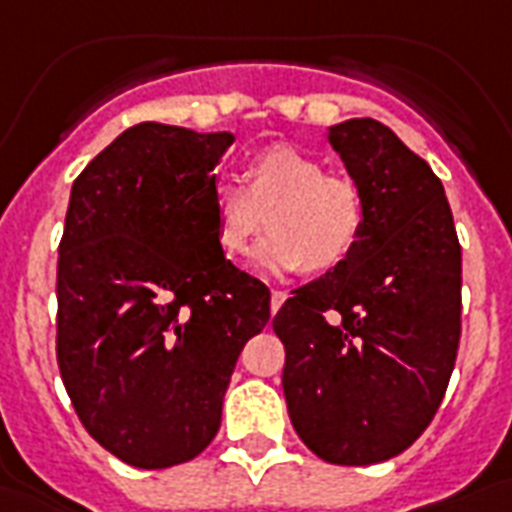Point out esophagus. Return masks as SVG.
<instances>
[{
	"label": "esophagus",
	"instance_id": "34e87169",
	"mask_svg": "<svg viewBox=\"0 0 512 512\" xmlns=\"http://www.w3.org/2000/svg\"><path fill=\"white\" fill-rule=\"evenodd\" d=\"M287 300V292L284 290H271V311L276 314L279 308H282V303Z\"/></svg>",
	"mask_w": 512,
	"mask_h": 512
}]
</instances>
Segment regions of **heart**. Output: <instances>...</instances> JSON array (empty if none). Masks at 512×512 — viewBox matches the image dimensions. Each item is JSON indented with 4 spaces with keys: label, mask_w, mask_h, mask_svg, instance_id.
<instances>
[{
    "label": "heart",
    "mask_w": 512,
    "mask_h": 512,
    "mask_svg": "<svg viewBox=\"0 0 512 512\" xmlns=\"http://www.w3.org/2000/svg\"><path fill=\"white\" fill-rule=\"evenodd\" d=\"M247 187L214 177L212 209L217 244L225 257H244L268 222L271 236L257 249L268 271H327L354 252L365 228L360 187L303 150L279 144L255 155Z\"/></svg>",
    "instance_id": "heart-1"
}]
</instances>
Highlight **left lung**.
<instances>
[{
  "label": "left lung",
  "instance_id": "1",
  "mask_svg": "<svg viewBox=\"0 0 512 512\" xmlns=\"http://www.w3.org/2000/svg\"><path fill=\"white\" fill-rule=\"evenodd\" d=\"M365 228L341 265L292 290L273 333L287 351L292 427L319 459L403 454L435 419L462 335V247L446 190L384 123L330 128Z\"/></svg>",
  "mask_w": 512,
  "mask_h": 512
}]
</instances>
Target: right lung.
<instances>
[{"label":"right lung","instance_id":"1","mask_svg":"<svg viewBox=\"0 0 512 512\" xmlns=\"http://www.w3.org/2000/svg\"><path fill=\"white\" fill-rule=\"evenodd\" d=\"M233 134L139 123L74 179L56 271V360L74 411L120 462H190L220 429L271 290L217 244L214 166Z\"/></svg>","mask_w":512,"mask_h":512}]
</instances>
